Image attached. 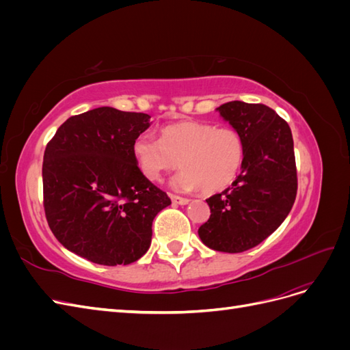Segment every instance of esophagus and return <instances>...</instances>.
Listing matches in <instances>:
<instances>
[{
  "mask_svg": "<svg viewBox=\"0 0 350 350\" xmlns=\"http://www.w3.org/2000/svg\"><path fill=\"white\" fill-rule=\"evenodd\" d=\"M171 200H172V203H174V204H179V206H185V204H188V203H189V200H188V198L179 197V196H174V194H171Z\"/></svg>",
  "mask_w": 350,
  "mask_h": 350,
  "instance_id": "obj_1",
  "label": "esophagus"
}]
</instances>
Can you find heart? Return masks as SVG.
<instances>
[{
  "label": "heart",
  "mask_w": 350,
  "mask_h": 350,
  "mask_svg": "<svg viewBox=\"0 0 350 350\" xmlns=\"http://www.w3.org/2000/svg\"><path fill=\"white\" fill-rule=\"evenodd\" d=\"M131 152L140 174L149 181H161L181 165L184 171L174 179L175 188H201L213 194L234 183L245 147L241 134L230 126L187 120L163 126L159 140L150 134L137 135Z\"/></svg>",
  "instance_id": "1"
}]
</instances>
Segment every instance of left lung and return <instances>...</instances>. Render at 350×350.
Wrapping results in <instances>:
<instances>
[{
  "label": "left lung",
  "mask_w": 350,
  "mask_h": 350,
  "mask_svg": "<svg viewBox=\"0 0 350 350\" xmlns=\"http://www.w3.org/2000/svg\"><path fill=\"white\" fill-rule=\"evenodd\" d=\"M216 111L241 134L245 154L232 187L206 200L211 215L198 237L211 250L235 254L257 247L288 217L298 189L293 139L266 105L232 100Z\"/></svg>",
  "instance_id": "obj_1"
}]
</instances>
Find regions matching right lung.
<instances>
[{
	"mask_svg": "<svg viewBox=\"0 0 350 350\" xmlns=\"http://www.w3.org/2000/svg\"><path fill=\"white\" fill-rule=\"evenodd\" d=\"M150 116L102 107L68 118L48 143L42 179L52 234L102 266L131 264L152 242V224L171 198L135 165L133 142Z\"/></svg>",
	"mask_w": 350,
	"mask_h": 350,
	"instance_id": "1",
	"label": "right lung"
}]
</instances>
